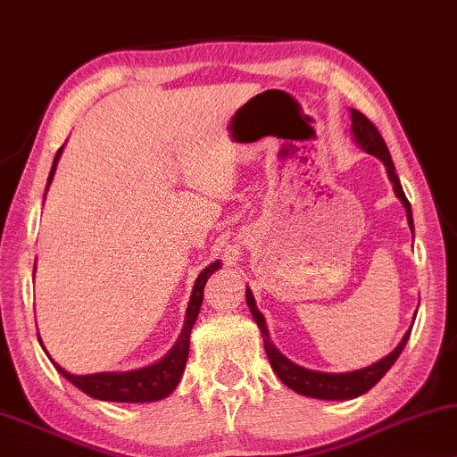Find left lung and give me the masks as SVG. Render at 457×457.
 <instances>
[{
  "label": "left lung",
  "instance_id": "obj_1",
  "mask_svg": "<svg viewBox=\"0 0 457 457\" xmlns=\"http://www.w3.org/2000/svg\"><path fill=\"white\" fill-rule=\"evenodd\" d=\"M351 119H353V127L351 131L355 135L357 145L363 149V152L376 155L387 170V179L394 185V193L406 209V217H408V226L412 229V211H411V203H408L403 185H400V179L396 174V168H394L392 155L387 152V145L384 137H381L376 125L365 117L363 112L351 108ZM246 302L248 308L252 312V318L258 324V328L262 332V340H264V351H267V357L270 361V367L275 370L278 379L283 381L285 386L291 387V390L297 394H303L308 398H320V400H351L357 398L361 394H365L367 390H371L378 381L386 376V371L396 363V359L400 357V353L406 346V340L411 337V330L406 332L404 338L400 340V345L394 349L390 355H386L384 359H379L378 363H373L370 367H363V370L357 371H349V373H324V371H312L305 370L302 365H295L294 361H289L285 355L278 353L275 345L270 343L269 338V330H267V322H264V316L258 312L254 295L252 291L246 289Z\"/></svg>",
  "mask_w": 457,
  "mask_h": 457
}]
</instances>
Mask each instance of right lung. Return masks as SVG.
<instances>
[{
  "label": "right lung",
  "instance_id": "right-lung-1",
  "mask_svg": "<svg viewBox=\"0 0 457 457\" xmlns=\"http://www.w3.org/2000/svg\"><path fill=\"white\" fill-rule=\"evenodd\" d=\"M61 152H63V147H59V152L53 160L49 185L54 176V170H57ZM220 264H221L220 261H215L213 264H209L199 277H196L180 337L176 340L172 349H170L168 355L162 361H158V363L141 367V370H133V371H102V373H92V376H73V373L65 371L63 367L57 365L51 359L53 365L57 367L61 376L70 379L73 386L79 387V390L87 394V396L96 400H106V403H155V400L170 396V394L174 392V387L179 386L182 371H185V365L188 359L190 330H193L196 316H199L205 283L207 278L220 269Z\"/></svg>",
  "mask_w": 457,
  "mask_h": 457
}]
</instances>
